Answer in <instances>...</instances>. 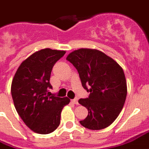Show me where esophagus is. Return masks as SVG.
Here are the masks:
<instances>
[{"mask_svg":"<svg viewBox=\"0 0 149 149\" xmlns=\"http://www.w3.org/2000/svg\"><path fill=\"white\" fill-rule=\"evenodd\" d=\"M71 103H73L74 104H79V100L78 98H74L73 100H71Z\"/></svg>","mask_w":149,"mask_h":149,"instance_id":"esophagus-1","label":"esophagus"}]
</instances>
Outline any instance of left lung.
Returning a JSON list of instances; mask_svg holds the SVG:
<instances>
[{
    "instance_id": "obj_1",
    "label": "left lung",
    "mask_w": 149,
    "mask_h": 149,
    "mask_svg": "<svg viewBox=\"0 0 149 149\" xmlns=\"http://www.w3.org/2000/svg\"><path fill=\"white\" fill-rule=\"evenodd\" d=\"M67 60L78 70L84 89L90 93L89 98L79 100L88 109L81 125L93 130L109 126L121 112L126 98L123 69L112 58L94 49L74 50Z\"/></svg>"
}]
</instances>
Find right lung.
Wrapping results in <instances>:
<instances>
[{
  "mask_svg": "<svg viewBox=\"0 0 149 149\" xmlns=\"http://www.w3.org/2000/svg\"><path fill=\"white\" fill-rule=\"evenodd\" d=\"M66 51L41 49L21 63L11 86L16 111L24 123L33 132L50 134L60 123V114L70 103L68 97L50 96L48 89L51 71Z\"/></svg>",
  "mask_w": 149,
  "mask_h": 149,
  "instance_id": "add662e5",
  "label": "right lung"
}]
</instances>
